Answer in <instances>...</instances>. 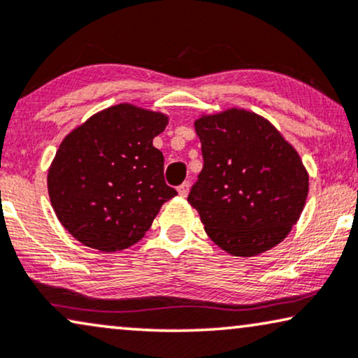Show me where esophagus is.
<instances>
[{
    "mask_svg": "<svg viewBox=\"0 0 358 358\" xmlns=\"http://www.w3.org/2000/svg\"><path fill=\"white\" fill-rule=\"evenodd\" d=\"M188 192H189V182H185V183H182L178 187V193H180V196H187L188 194Z\"/></svg>",
    "mask_w": 358,
    "mask_h": 358,
    "instance_id": "obj_1",
    "label": "esophagus"
}]
</instances>
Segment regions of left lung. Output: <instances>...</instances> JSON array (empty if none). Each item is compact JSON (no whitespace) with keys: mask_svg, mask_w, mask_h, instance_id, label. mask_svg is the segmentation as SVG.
<instances>
[{"mask_svg":"<svg viewBox=\"0 0 358 358\" xmlns=\"http://www.w3.org/2000/svg\"><path fill=\"white\" fill-rule=\"evenodd\" d=\"M203 170L188 194L211 241L250 257L287 236L304 210L309 175L264 117L229 108L194 122Z\"/></svg>","mask_w":358,"mask_h":358,"instance_id":"left-lung-1","label":"left lung"}]
</instances>
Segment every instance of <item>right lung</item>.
I'll return each instance as SVG.
<instances>
[{
  "instance_id": "right-lung-1",
  "label": "right lung",
  "mask_w": 358,
  "mask_h": 358,
  "mask_svg": "<svg viewBox=\"0 0 358 358\" xmlns=\"http://www.w3.org/2000/svg\"><path fill=\"white\" fill-rule=\"evenodd\" d=\"M169 117L130 103L92 115L59 145L48 192L61 224L85 246L120 251L143 238L176 189L153 138Z\"/></svg>"
}]
</instances>
